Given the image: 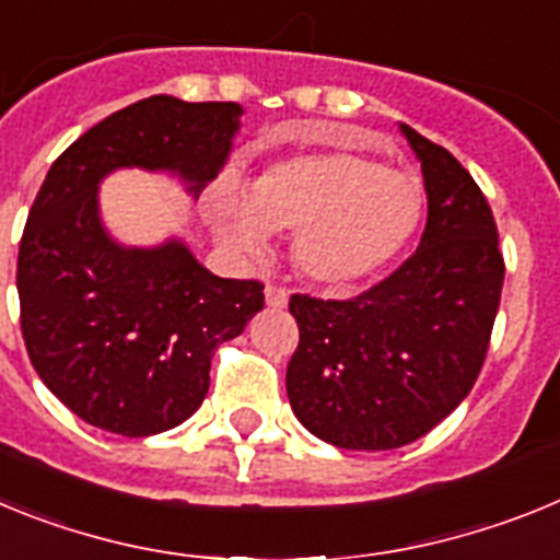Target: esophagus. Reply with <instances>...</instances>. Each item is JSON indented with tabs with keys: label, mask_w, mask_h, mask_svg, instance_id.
Instances as JSON below:
<instances>
[{
	"label": "esophagus",
	"mask_w": 560,
	"mask_h": 560,
	"mask_svg": "<svg viewBox=\"0 0 560 560\" xmlns=\"http://www.w3.org/2000/svg\"><path fill=\"white\" fill-rule=\"evenodd\" d=\"M266 305H269V308H285V305H289V291H285L283 285L269 283L266 285Z\"/></svg>",
	"instance_id": "34e87169"
}]
</instances>
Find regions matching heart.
Masks as SVG:
<instances>
[{"instance_id":"b5f03b06","label":"heart","mask_w":560,"mask_h":560,"mask_svg":"<svg viewBox=\"0 0 560 560\" xmlns=\"http://www.w3.org/2000/svg\"><path fill=\"white\" fill-rule=\"evenodd\" d=\"M215 226L241 255L266 246V230H294L296 269L328 289L378 275L412 241L423 190L407 171L353 148L296 153L257 173L246 199L221 190Z\"/></svg>"}]
</instances>
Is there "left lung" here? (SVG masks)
Segmentation results:
<instances>
[{
	"instance_id": "8db88e82",
	"label": "left lung",
	"mask_w": 560,
	"mask_h": 560,
	"mask_svg": "<svg viewBox=\"0 0 560 560\" xmlns=\"http://www.w3.org/2000/svg\"><path fill=\"white\" fill-rule=\"evenodd\" d=\"M423 171L420 246L353 300L294 294L300 345L285 370L291 409L319 440L400 448L459 407L482 370L504 260L482 190L446 148L400 122Z\"/></svg>"
}]
</instances>
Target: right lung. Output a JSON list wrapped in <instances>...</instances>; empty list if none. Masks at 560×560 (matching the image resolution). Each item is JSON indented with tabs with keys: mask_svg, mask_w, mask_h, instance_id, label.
<instances>
[{
	"mask_svg": "<svg viewBox=\"0 0 560 560\" xmlns=\"http://www.w3.org/2000/svg\"><path fill=\"white\" fill-rule=\"evenodd\" d=\"M237 103L153 95L114 112L52 162L19 244L27 355L81 420L122 438L179 427L210 389V359L264 308V283L207 271L179 237L117 244L97 207L112 171L179 176L199 199L241 128Z\"/></svg>",
	"mask_w": 560,
	"mask_h": 560,
	"instance_id": "1",
	"label": "right lung"
}]
</instances>
